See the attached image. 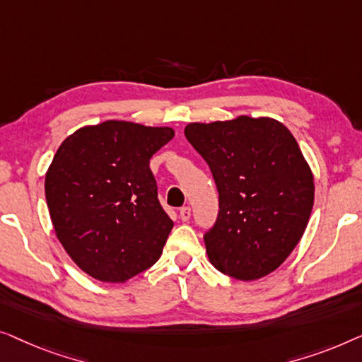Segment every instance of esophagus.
Masks as SVG:
<instances>
[{
	"label": "esophagus",
	"instance_id": "1",
	"mask_svg": "<svg viewBox=\"0 0 362 362\" xmlns=\"http://www.w3.org/2000/svg\"><path fill=\"white\" fill-rule=\"evenodd\" d=\"M190 216H192L190 206H183V208H180V220H182V221H188V220H190Z\"/></svg>",
	"mask_w": 362,
	"mask_h": 362
}]
</instances>
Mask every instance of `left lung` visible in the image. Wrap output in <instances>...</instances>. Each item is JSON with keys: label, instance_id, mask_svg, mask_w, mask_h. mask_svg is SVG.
<instances>
[{"label": "left lung", "instance_id": "obj_1", "mask_svg": "<svg viewBox=\"0 0 362 362\" xmlns=\"http://www.w3.org/2000/svg\"><path fill=\"white\" fill-rule=\"evenodd\" d=\"M185 137L220 193L216 223L203 236L210 262L238 281L276 271L302 239L315 198L292 132L277 119L238 116L187 124Z\"/></svg>", "mask_w": 362, "mask_h": 362}]
</instances>
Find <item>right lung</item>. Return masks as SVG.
Instances as JSON below:
<instances>
[{
	"label": "right lung",
	"mask_w": 362,
	"mask_h": 362,
	"mask_svg": "<svg viewBox=\"0 0 362 362\" xmlns=\"http://www.w3.org/2000/svg\"><path fill=\"white\" fill-rule=\"evenodd\" d=\"M174 134L110 119L77 129L55 152L45 174L50 220L88 276L123 284L160 257L174 221L157 198L149 160Z\"/></svg>",
	"instance_id": "obj_1"
}]
</instances>
